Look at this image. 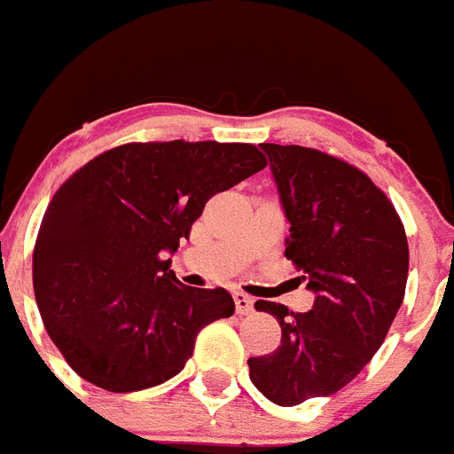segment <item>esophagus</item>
Listing matches in <instances>:
<instances>
[{"mask_svg": "<svg viewBox=\"0 0 454 454\" xmlns=\"http://www.w3.org/2000/svg\"><path fill=\"white\" fill-rule=\"evenodd\" d=\"M233 300H235V311H238L239 316L251 314V311H254V300H251L249 295H245V293H235Z\"/></svg>", "mask_w": 454, "mask_h": 454, "instance_id": "34e87169", "label": "esophagus"}]
</instances>
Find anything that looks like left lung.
<instances>
[{"mask_svg":"<svg viewBox=\"0 0 454 454\" xmlns=\"http://www.w3.org/2000/svg\"><path fill=\"white\" fill-rule=\"evenodd\" d=\"M291 221L286 258L316 293L309 311L258 300L277 316L281 344L249 357V379L279 406L330 397L386 341L403 302L409 242L397 209L367 175L302 145L262 143Z\"/></svg>","mask_w":454,"mask_h":454,"instance_id":"left-lung-1","label":"left lung"}]
</instances>
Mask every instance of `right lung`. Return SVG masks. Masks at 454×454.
<instances>
[{
    "instance_id": "right-lung-1",
    "label": "right lung",
    "mask_w": 454,
    "mask_h": 454,
    "mask_svg": "<svg viewBox=\"0 0 454 454\" xmlns=\"http://www.w3.org/2000/svg\"><path fill=\"white\" fill-rule=\"evenodd\" d=\"M265 166L249 143H127L57 189L34 245V295L75 374L110 392L180 374L198 333L235 302L223 288L180 284L166 254L209 198Z\"/></svg>"
}]
</instances>
